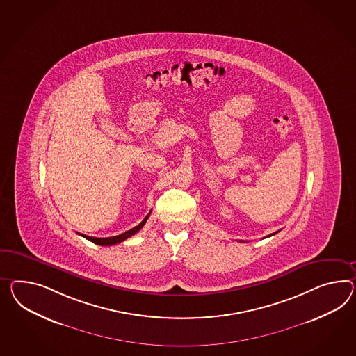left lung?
I'll return each mask as SVG.
<instances>
[{"mask_svg": "<svg viewBox=\"0 0 356 356\" xmlns=\"http://www.w3.org/2000/svg\"><path fill=\"white\" fill-rule=\"evenodd\" d=\"M275 234H276V232H274V234H271V235H268V236H266V237L273 236V235H275Z\"/></svg>", "mask_w": 356, "mask_h": 356, "instance_id": "1", "label": "left lung"}]
</instances>
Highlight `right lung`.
I'll use <instances>...</instances> for the list:
<instances>
[{"label":"right lung","mask_w":356,"mask_h":356,"mask_svg":"<svg viewBox=\"0 0 356 356\" xmlns=\"http://www.w3.org/2000/svg\"><path fill=\"white\" fill-rule=\"evenodd\" d=\"M149 214H151V211L147 214L145 219L138 225L137 227L131 228V229H129L127 232H124V234H121V235H118V236H112V237H92V236H86V235H81L82 237H85V238H88V240H90L92 243L94 244H97V245H103V246H110L115 245V244H119L121 241H124V240H127L128 237L133 236V235H136L138 231L140 229V228L145 226V223L147 222V219L149 217Z\"/></svg>","instance_id":"add662e5"}]
</instances>
